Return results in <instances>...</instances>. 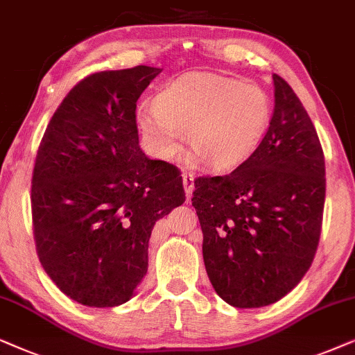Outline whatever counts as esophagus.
I'll return each mask as SVG.
<instances>
[{"label": "esophagus", "mask_w": 355, "mask_h": 355, "mask_svg": "<svg viewBox=\"0 0 355 355\" xmlns=\"http://www.w3.org/2000/svg\"><path fill=\"white\" fill-rule=\"evenodd\" d=\"M182 177H183V187H185L187 198L190 200L193 195V188H195V177H193L191 173H183Z\"/></svg>", "instance_id": "34e87169"}]
</instances>
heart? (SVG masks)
<instances>
[{
	"instance_id": "b5f03b06",
	"label": "heart",
	"mask_w": 355,
	"mask_h": 355,
	"mask_svg": "<svg viewBox=\"0 0 355 355\" xmlns=\"http://www.w3.org/2000/svg\"><path fill=\"white\" fill-rule=\"evenodd\" d=\"M271 112L268 94L257 84L193 71L165 84L154 107L141 105L136 125L160 159L173 157L187 133L193 157L211 168H230L254 153Z\"/></svg>"
}]
</instances>
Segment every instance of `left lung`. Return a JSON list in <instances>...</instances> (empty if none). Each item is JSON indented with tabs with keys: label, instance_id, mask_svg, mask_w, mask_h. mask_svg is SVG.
<instances>
[{
	"label": "left lung",
	"instance_id": "obj_1",
	"mask_svg": "<svg viewBox=\"0 0 355 355\" xmlns=\"http://www.w3.org/2000/svg\"><path fill=\"white\" fill-rule=\"evenodd\" d=\"M274 112L261 143L234 172L195 180L191 202L217 295L237 309L289 294L313 261L324 207V155L299 97L272 74Z\"/></svg>",
	"mask_w": 355,
	"mask_h": 355
}]
</instances>
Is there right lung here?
Listing matches in <instances>:
<instances>
[{"label": "right lung", "instance_id": "add662e5", "mask_svg": "<svg viewBox=\"0 0 355 355\" xmlns=\"http://www.w3.org/2000/svg\"><path fill=\"white\" fill-rule=\"evenodd\" d=\"M160 71L135 66L84 78L37 150V253L58 289L83 305L128 302L148 272L155 222L185 202L178 168L139 148L136 102Z\"/></svg>", "mask_w": 355, "mask_h": 355}]
</instances>
